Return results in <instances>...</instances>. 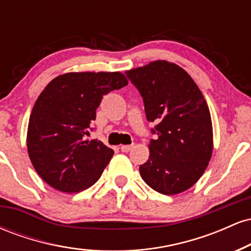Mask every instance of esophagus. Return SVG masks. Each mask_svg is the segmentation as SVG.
I'll list each match as a JSON object with an SVG mask.
<instances>
[{
	"instance_id": "esophagus-1",
	"label": "esophagus",
	"mask_w": 251,
	"mask_h": 251,
	"mask_svg": "<svg viewBox=\"0 0 251 251\" xmlns=\"http://www.w3.org/2000/svg\"><path fill=\"white\" fill-rule=\"evenodd\" d=\"M132 148H133V145H122L120 146V150H122L123 152H128Z\"/></svg>"
}]
</instances>
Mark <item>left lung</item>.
Returning <instances> with one entry per match:
<instances>
[{"mask_svg":"<svg viewBox=\"0 0 251 251\" xmlns=\"http://www.w3.org/2000/svg\"><path fill=\"white\" fill-rule=\"evenodd\" d=\"M142 94L157 139L149 144L148 162L139 166L146 184L163 195L191 188L208 168L214 149L211 116L204 96L188 72L157 60L126 72Z\"/></svg>","mask_w":251,"mask_h":251,"instance_id":"left-lung-1","label":"left lung"}]
</instances>
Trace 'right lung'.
<instances>
[{
	"label": "right lung",
	"instance_id": "add662e5",
	"mask_svg": "<svg viewBox=\"0 0 251 251\" xmlns=\"http://www.w3.org/2000/svg\"><path fill=\"white\" fill-rule=\"evenodd\" d=\"M127 83L120 72H73L46 86L31 109L27 149L48 185L75 194L97 183L114 152L86 137L102 97Z\"/></svg>",
	"mask_w": 251,
	"mask_h": 251
}]
</instances>
